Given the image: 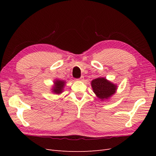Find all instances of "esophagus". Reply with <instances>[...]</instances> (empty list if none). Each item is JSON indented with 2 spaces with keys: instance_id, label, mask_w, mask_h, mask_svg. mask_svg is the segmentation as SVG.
I'll use <instances>...</instances> for the list:
<instances>
[{
  "instance_id": "obj_1",
  "label": "esophagus",
  "mask_w": 156,
  "mask_h": 156,
  "mask_svg": "<svg viewBox=\"0 0 156 156\" xmlns=\"http://www.w3.org/2000/svg\"><path fill=\"white\" fill-rule=\"evenodd\" d=\"M83 79H84V76H83V75H81V77H80L79 79H78V80H80V81H83Z\"/></svg>"
}]
</instances>
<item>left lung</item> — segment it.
<instances>
[{
	"label": "left lung",
	"mask_w": 156,
	"mask_h": 156,
	"mask_svg": "<svg viewBox=\"0 0 156 156\" xmlns=\"http://www.w3.org/2000/svg\"><path fill=\"white\" fill-rule=\"evenodd\" d=\"M91 84L94 92L102 100L113 95L117 87L115 84L102 77L94 79Z\"/></svg>",
	"instance_id": "1"
}]
</instances>
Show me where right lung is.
<instances>
[{
	"instance_id": "right-lung-1",
	"label": "right lung",
	"mask_w": 156,
	"mask_h": 156,
	"mask_svg": "<svg viewBox=\"0 0 156 156\" xmlns=\"http://www.w3.org/2000/svg\"><path fill=\"white\" fill-rule=\"evenodd\" d=\"M55 87H53V92L56 94H60L62 92L64 87L65 85V82L62 81L57 80L55 82Z\"/></svg>"
}]
</instances>
